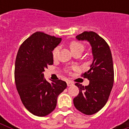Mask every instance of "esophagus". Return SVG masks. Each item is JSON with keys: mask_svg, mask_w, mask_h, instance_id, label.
I'll return each instance as SVG.
<instances>
[{"mask_svg": "<svg viewBox=\"0 0 129 129\" xmlns=\"http://www.w3.org/2000/svg\"><path fill=\"white\" fill-rule=\"evenodd\" d=\"M67 85H68V86H72V85H73V84H74L72 82L70 81H68L67 82Z\"/></svg>", "mask_w": 129, "mask_h": 129, "instance_id": "esophagus-1", "label": "esophagus"}]
</instances>
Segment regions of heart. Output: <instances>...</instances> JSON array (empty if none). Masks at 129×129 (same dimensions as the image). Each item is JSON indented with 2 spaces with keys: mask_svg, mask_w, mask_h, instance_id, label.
Segmentation results:
<instances>
[{
  "mask_svg": "<svg viewBox=\"0 0 129 129\" xmlns=\"http://www.w3.org/2000/svg\"><path fill=\"white\" fill-rule=\"evenodd\" d=\"M70 48L72 52L73 53H76V52H83L84 51V49H85V46L82 43H79V42L77 41H72L70 43ZM59 52V47L55 48L53 49V52H52V55H53V57L54 59L57 57L58 53Z\"/></svg>",
  "mask_w": 129,
  "mask_h": 129,
  "instance_id": "1",
  "label": "heart"
}]
</instances>
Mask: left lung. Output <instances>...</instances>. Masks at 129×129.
<instances>
[{"label": "left lung", "instance_id": "8db88e82", "mask_svg": "<svg viewBox=\"0 0 129 129\" xmlns=\"http://www.w3.org/2000/svg\"><path fill=\"white\" fill-rule=\"evenodd\" d=\"M76 39L89 42L94 60L90 70L81 76L90 81L89 85L75 84L79 92L73 100L74 105L82 113L92 115L105 105L110 96L114 78L112 57L109 44L96 33L84 31Z\"/></svg>", "mask_w": 129, "mask_h": 129}]
</instances>
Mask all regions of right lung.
Masks as SVG:
<instances>
[{
    "label": "right lung",
    "instance_id": "add662e5",
    "mask_svg": "<svg viewBox=\"0 0 129 129\" xmlns=\"http://www.w3.org/2000/svg\"><path fill=\"white\" fill-rule=\"evenodd\" d=\"M61 38L37 31L22 43L17 54L15 81L26 109L35 116H47L56 107L57 97L67 88L65 81L49 83L44 69L53 63L52 51Z\"/></svg>",
    "mask_w": 129,
    "mask_h": 129
}]
</instances>
